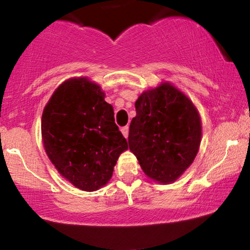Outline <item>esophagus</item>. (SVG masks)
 Wrapping results in <instances>:
<instances>
[{"instance_id":"34e87169","label":"esophagus","mask_w":250,"mask_h":250,"mask_svg":"<svg viewBox=\"0 0 250 250\" xmlns=\"http://www.w3.org/2000/svg\"><path fill=\"white\" fill-rule=\"evenodd\" d=\"M128 131H129L128 126H124V127L121 128V132L123 133V135H124V138H126V139H127V136H128Z\"/></svg>"}]
</instances>
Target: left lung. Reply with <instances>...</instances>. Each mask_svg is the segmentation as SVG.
<instances>
[{
	"mask_svg": "<svg viewBox=\"0 0 250 250\" xmlns=\"http://www.w3.org/2000/svg\"><path fill=\"white\" fill-rule=\"evenodd\" d=\"M129 125V150L149 179L175 182L196 158L201 119L193 102L168 82L141 93Z\"/></svg>",
	"mask_w": 250,
	"mask_h": 250,
	"instance_id": "left-lung-1",
	"label": "left lung"
}]
</instances>
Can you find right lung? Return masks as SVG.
I'll list each match as a JSON object with an SVG mask.
<instances>
[{
	"label": "right lung",
	"mask_w": 250,
	"mask_h": 250,
	"mask_svg": "<svg viewBox=\"0 0 250 250\" xmlns=\"http://www.w3.org/2000/svg\"><path fill=\"white\" fill-rule=\"evenodd\" d=\"M104 97L87 77L69 78L42 114L43 146L51 163L63 179L88 192L109 182L119 155L128 149Z\"/></svg>",
	"instance_id": "add662e5"
}]
</instances>
